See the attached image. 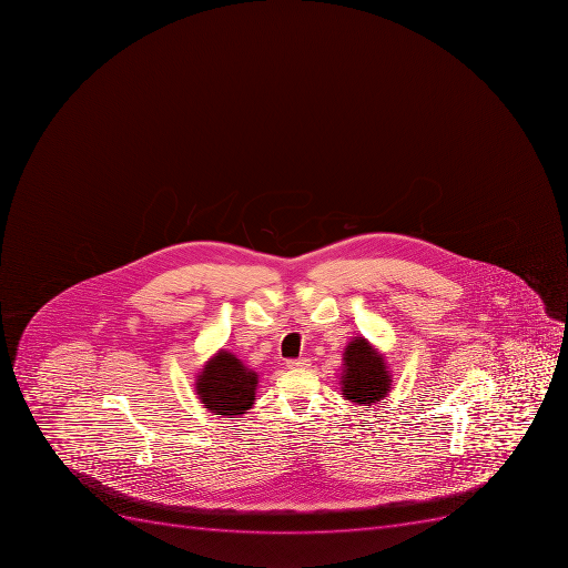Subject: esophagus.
<instances>
[{
	"instance_id": "obj_1",
	"label": "esophagus",
	"mask_w": 568,
	"mask_h": 568,
	"mask_svg": "<svg viewBox=\"0 0 568 568\" xmlns=\"http://www.w3.org/2000/svg\"><path fill=\"white\" fill-rule=\"evenodd\" d=\"M286 365H287V368H293V371H296V368H310L311 359H307V358L287 359Z\"/></svg>"
}]
</instances>
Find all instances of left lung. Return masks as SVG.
Wrapping results in <instances>:
<instances>
[{"label": "left lung", "instance_id": "1", "mask_svg": "<svg viewBox=\"0 0 568 568\" xmlns=\"http://www.w3.org/2000/svg\"><path fill=\"white\" fill-rule=\"evenodd\" d=\"M339 379L345 399L363 406L382 400L392 385L390 371L386 368L383 354L377 353L365 338L348 342Z\"/></svg>", "mask_w": 568, "mask_h": 568}]
</instances>
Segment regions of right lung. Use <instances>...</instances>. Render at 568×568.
<instances>
[{
	"mask_svg": "<svg viewBox=\"0 0 568 568\" xmlns=\"http://www.w3.org/2000/svg\"><path fill=\"white\" fill-rule=\"evenodd\" d=\"M257 383V372L246 367L235 354L221 348L197 374L196 392L212 414L235 417L252 408Z\"/></svg>",
	"mask_w": 568,
	"mask_h": 568,
	"instance_id": "obj_1",
	"label": "right lung"
}]
</instances>
